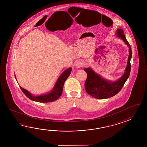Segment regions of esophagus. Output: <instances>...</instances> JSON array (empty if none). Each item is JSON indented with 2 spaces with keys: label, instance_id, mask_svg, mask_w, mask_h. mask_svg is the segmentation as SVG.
Segmentation results:
<instances>
[{
  "label": "esophagus",
  "instance_id": "esophagus-1",
  "mask_svg": "<svg viewBox=\"0 0 147 147\" xmlns=\"http://www.w3.org/2000/svg\"><path fill=\"white\" fill-rule=\"evenodd\" d=\"M75 65L77 68H79L84 65V63L81 61H78L76 63Z\"/></svg>",
  "mask_w": 147,
  "mask_h": 147
}]
</instances>
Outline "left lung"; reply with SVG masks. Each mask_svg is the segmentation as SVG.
I'll list each match as a JSON object with an SVG mask.
<instances>
[{
    "instance_id": "1",
    "label": "left lung",
    "mask_w": 147,
    "mask_h": 147,
    "mask_svg": "<svg viewBox=\"0 0 147 147\" xmlns=\"http://www.w3.org/2000/svg\"><path fill=\"white\" fill-rule=\"evenodd\" d=\"M116 35L121 38L129 48L128 62L123 75L117 81L113 82L105 79L91 68L84 69L87 74V78L84 84L86 91L91 96L97 99H107L115 96L121 90L130 75L131 67L130 60L132 57L131 47L125 37L122 29H118Z\"/></svg>"
}]
</instances>
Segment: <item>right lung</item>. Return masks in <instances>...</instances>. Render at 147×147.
<instances>
[{"label":"right lung","mask_w":147,"mask_h":147,"mask_svg":"<svg viewBox=\"0 0 147 147\" xmlns=\"http://www.w3.org/2000/svg\"><path fill=\"white\" fill-rule=\"evenodd\" d=\"M71 71H72L71 68H69L66 69V70H65L58 79L53 89H52V90L48 94H42L38 96H34L28 91L24 89L22 87H20V88L22 89L23 93L30 100L39 102H44V103L53 102L55 100H57L61 95L63 92V87L64 83L66 81V79L68 78L69 75H70ZM15 77L16 79L15 75Z\"/></svg>","instance_id":"1"}]
</instances>
